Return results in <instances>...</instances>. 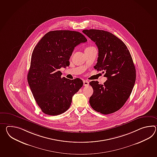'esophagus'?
Wrapping results in <instances>:
<instances>
[{
	"mask_svg": "<svg viewBox=\"0 0 157 157\" xmlns=\"http://www.w3.org/2000/svg\"><path fill=\"white\" fill-rule=\"evenodd\" d=\"M89 85V82L87 80H83L84 86H88Z\"/></svg>",
	"mask_w": 157,
	"mask_h": 157,
	"instance_id": "34e87169",
	"label": "esophagus"
}]
</instances>
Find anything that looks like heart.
I'll list each match as a JSON object with an SVG mask.
<instances>
[{
  "label": "heart",
  "instance_id": "b5f03b06",
  "mask_svg": "<svg viewBox=\"0 0 157 157\" xmlns=\"http://www.w3.org/2000/svg\"><path fill=\"white\" fill-rule=\"evenodd\" d=\"M90 47H87L86 48H90Z\"/></svg>",
  "mask_w": 157,
  "mask_h": 157
}]
</instances>
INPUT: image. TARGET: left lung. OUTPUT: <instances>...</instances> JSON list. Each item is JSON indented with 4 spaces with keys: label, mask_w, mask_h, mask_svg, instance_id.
I'll use <instances>...</instances> for the list:
<instances>
[{
    "label": "left lung",
    "mask_w": 157,
    "mask_h": 157,
    "mask_svg": "<svg viewBox=\"0 0 157 157\" xmlns=\"http://www.w3.org/2000/svg\"><path fill=\"white\" fill-rule=\"evenodd\" d=\"M83 33L95 43L98 49L96 69L102 70L107 80L90 83L94 93L90 104L95 111L109 114L118 111L129 98L136 80V69L125 44L110 32L90 29Z\"/></svg>",
    "instance_id": "obj_1"
}]
</instances>
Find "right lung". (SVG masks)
<instances>
[{"label": "right lung", "instance_id": "obj_1", "mask_svg": "<svg viewBox=\"0 0 157 157\" xmlns=\"http://www.w3.org/2000/svg\"><path fill=\"white\" fill-rule=\"evenodd\" d=\"M87 39L79 32H49L36 45L32 55L28 81L36 102L45 114L57 115L70 108L74 94L83 86L79 78H61L74 49Z\"/></svg>", "mask_w": 157, "mask_h": 157}]
</instances>
